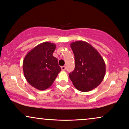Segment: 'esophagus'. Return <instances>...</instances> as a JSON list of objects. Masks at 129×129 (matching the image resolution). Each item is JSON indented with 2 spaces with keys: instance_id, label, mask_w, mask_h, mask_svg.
<instances>
[{
  "instance_id": "1",
  "label": "esophagus",
  "mask_w": 129,
  "mask_h": 129,
  "mask_svg": "<svg viewBox=\"0 0 129 129\" xmlns=\"http://www.w3.org/2000/svg\"><path fill=\"white\" fill-rule=\"evenodd\" d=\"M61 69H62V71L66 70V66H62V67H61Z\"/></svg>"
}]
</instances>
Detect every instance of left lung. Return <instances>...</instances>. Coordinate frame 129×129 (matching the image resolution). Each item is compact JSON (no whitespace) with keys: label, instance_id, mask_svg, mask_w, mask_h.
Returning <instances> with one entry per match:
<instances>
[{"label":"left lung","instance_id":"1","mask_svg":"<svg viewBox=\"0 0 129 129\" xmlns=\"http://www.w3.org/2000/svg\"><path fill=\"white\" fill-rule=\"evenodd\" d=\"M75 55V69L69 74L77 90L89 91L101 83L106 75V63L100 53L85 41L71 43Z\"/></svg>","mask_w":129,"mask_h":129}]
</instances>
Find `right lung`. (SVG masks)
<instances>
[{
  "instance_id": "1",
  "label": "right lung",
  "mask_w": 129,
  "mask_h": 129,
  "mask_svg": "<svg viewBox=\"0 0 129 129\" xmlns=\"http://www.w3.org/2000/svg\"><path fill=\"white\" fill-rule=\"evenodd\" d=\"M56 47L53 43H41L30 50L23 59L25 78L36 89L49 88L61 70L57 58L53 56Z\"/></svg>"
}]
</instances>
